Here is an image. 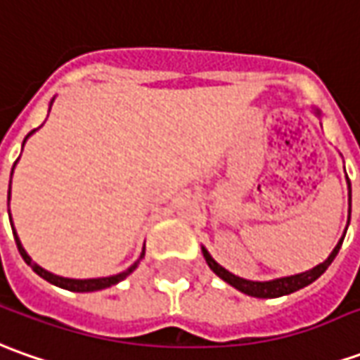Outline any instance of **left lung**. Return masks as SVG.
<instances>
[{
	"mask_svg": "<svg viewBox=\"0 0 360 360\" xmlns=\"http://www.w3.org/2000/svg\"><path fill=\"white\" fill-rule=\"evenodd\" d=\"M317 116H319V110H317ZM347 185H349V221H351V181L347 177ZM347 232V229H345ZM345 234L341 236V240L337 242V246L333 248V252L329 254V258L321 262L319 266H315L311 270H307V272L302 274H295V276H285V278H278V280H270V282H252V280H244V278H238V276H234L229 270H224L221 264L214 262V258H212L209 250L202 246V256H205V260L209 264V268H211L212 272L217 274L221 280H224L226 283H231L232 288H236L238 292L246 293V295H252V297H264V300H268V297H280V295H288V293L297 292V290H302L305 285H309L311 282H315L321 274L331 266V262L335 260V256L339 254L341 250V244H343Z\"/></svg>",
	"mask_w": 360,
	"mask_h": 360,
	"instance_id": "8db88e82",
	"label": "left lung"
}]
</instances>
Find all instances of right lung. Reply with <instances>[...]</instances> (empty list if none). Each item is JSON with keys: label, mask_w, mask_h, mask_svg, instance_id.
Segmentation results:
<instances>
[{"label": "right lung", "mask_w": 360, "mask_h": 360, "mask_svg": "<svg viewBox=\"0 0 360 360\" xmlns=\"http://www.w3.org/2000/svg\"><path fill=\"white\" fill-rule=\"evenodd\" d=\"M33 131H35V129H33ZM33 131H29V134H27V138H29ZM25 139H23V146H25ZM13 167H15V165H13ZM11 175H13V169H11ZM9 197H11V187H9V191H7V205H9ZM9 221H11V219H9ZM11 229H13V221H11ZM13 236H15L17 250H19V254H21V258L27 262V266H31V268H33V272H35L37 276H41L43 280L51 282L53 285H58V288H63V290H68V292H80V293L98 292V290H106V288H110V285H116V283L122 282L124 278H128L129 274L138 268L139 260H141V258H143V254H146V250H141V256H139L138 262H134L126 272H120L116 274V276H108V278H90V280H72V278H63V276H55V274L46 272L45 268H41L39 264L33 262V260H31V256L25 252V248L21 246V240H19V236H17L15 231H13Z\"/></svg>", "instance_id": "right-lung-1"}]
</instances>
